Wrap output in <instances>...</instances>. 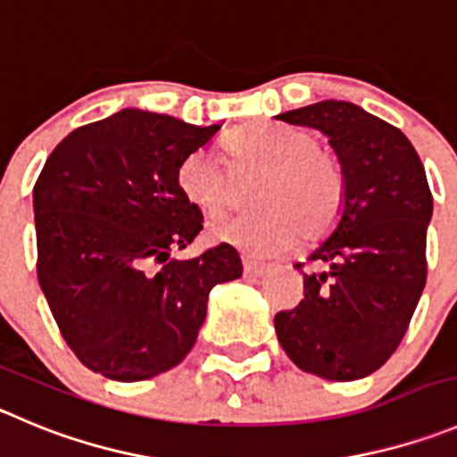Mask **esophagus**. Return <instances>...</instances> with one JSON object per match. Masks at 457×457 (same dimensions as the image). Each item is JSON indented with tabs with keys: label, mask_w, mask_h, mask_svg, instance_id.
I'll return each mask as SVG.
<instances>
[{
	"label": "esophagus",
	"mask_w": 457,
	"mask_h": 457,
	"mask_svg": "<svg viewBox=\"0 0 457 457\" xmlns=\"http://www.w3.org/2000/svg\"><path fill=\"white\" fill-rule=\"evenodd\" d=\"M266 270V263H257L253 262V259H243V272H245V277H262Z\"/></svg>",
	"instance_id": "34e87169"
}]
</instances>
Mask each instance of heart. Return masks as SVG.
Instances as JSON below:
<instances>
[{
	"instance_id": "b5f03b06",
	"label": "heart",
	"mask_w": 457,
	"mask_h": 457,
	"mask_svg": "<svg viewBox=\"0 0 457 457\" xmlns=\"http://www.w3.org/2000/svg\"><path fill=\"white\" fill-rule=\"evenodd\" d=\"M234 176L263 170L253 194L257 212L220 220L212 228L219 241L245 254L279 253L302 237H325L343 214L345 173L338 157L318 146L300 126L257 121L238 128L223 142ZM232 173L207 148L187 153L178 164L180 194L207 219H219L237 203Z\"/></svg>"
}]
</instances>
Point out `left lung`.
<instances>
[{
  "mask_svg": "<svg viewBox=\"0 0 457 457\" xmlns=\"http://www.w3.org/2000/svg\"><path fill=\"white\" fill-rule=\"evenodd\" d=\"M275 119L325 132L345 173L343 214L309 254L304 300L275 315L277 340L304 372L356 381L395 353L424 291L433 214L424 164L399 128L347 101Z\"/></svg>",
  "mask_w": 457,
  "mask_h": 457,
  "instance_id": "8db88e82",
  "label": "left lung"
}]
</instances>
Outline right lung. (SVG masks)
Masks as SVG:
<instances>
[{
	"label": "right lung",
	"mask_w": 457,
	"mask_h": 457,
	"mask_svg": "<svg viewBox=\"0 0 457 457\" xmlns=\"http://www.w3.org/2000/svg\"><path fill=\"white\" fill-rule=\"evenodd\" d=\"M220 126L126 108L70 132L36 187L37 281L80 363L112 381L176 368L207 315L209 291L238 279L228 243L178 262L203 229L178 164Z\"/></svg>",
	"instance_id": "add662e5"
}]
</instances>
